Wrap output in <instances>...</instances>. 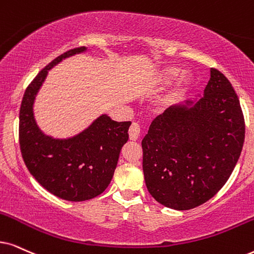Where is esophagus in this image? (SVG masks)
<instances>
[{
    "label": "esophagus",
    "mask_w": 254,
    "mask_h": 254,
    "mask_svg": "<svg viewBox=\"0 0 254 254\" xmlns=\"http://www.w3.org/2000/svg\"><path fill=\"white\" fill-rule=\"evenodd\" d=\"M140 134V127L139 124L137 123H132V125L130 127L129 129V137L131 140H137L138 137Z\"/></svg>",
    "instance_id": "esophagus-1"
}]
</instances>
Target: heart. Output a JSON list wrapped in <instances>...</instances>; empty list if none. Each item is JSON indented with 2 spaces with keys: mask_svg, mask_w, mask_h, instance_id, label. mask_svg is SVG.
<instances>
[{
  "mask_svg": "<svg viewBox=\"0 0 254 254\" xmlns=\"http://www.w3.org/2000/svg\"><path fill=\"white\" fill-rule=\"evenodd\" d=\"M182 73V69L176 65H165L157 70L152 79V85L155 88H164V86L171 84ZM179 79V78H178ZM193 77L190 73H184L175 83V85L169 90V92L163 98L162 104L164 108H171L172 105L182 101L193 86Z\"/></svg>",
  "mask_w": 254,
  "mask_h": 254,
  "instance_id": "b5f03b06",
  "label": "heart"
}]
</instances>
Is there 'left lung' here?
<instances>
[{"instance_id":"obj_1","label":"left lung","mask_w":254,"mask_h":254,"mask_svg":"<svg viewBox=\"0 0 254 254\" xmlns=\"http://www.w3.org/2000/svg\"><path fill=\"white\" fill-rule=\"evenodd\" d=\"M245 122L229 79L211 69L201 97L172 105L142 140L150 194L173 210H191L225 185L242 153Z\"/></svg>"}]
</instances>
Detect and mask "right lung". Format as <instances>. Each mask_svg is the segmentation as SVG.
Wrapping results in <instances>:
<instances>
[{
	"label": "right lung",
	"instance_id": "right-lung-1",
	"mask_svg": "<svg viewBox=\"0 0 254 254\" xmlns=\"http://www.w3.org/2000/svg\"><path fill=\"white\" fill-rule=\"evenodd\" d=\"M71 49L56 57L29 84L20 109V146L29 172L46 190L69 201H83L104 192L114 177L131 122H115L107 114L68 138H54L40 129L34 104L50 69L63 60L85 53Z\"/></svg>",
	"mask_w": 254,
	"mask_h": 254
}]
</instances>
